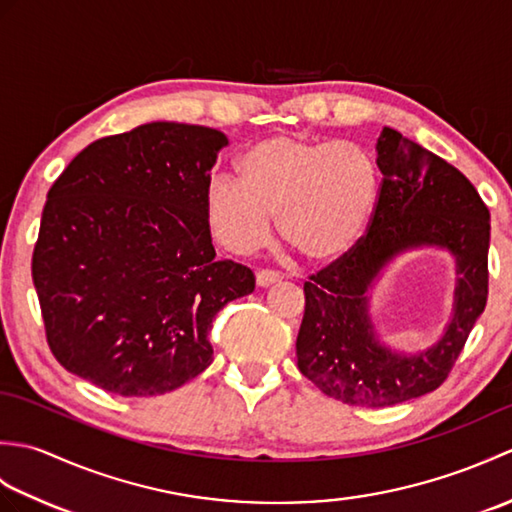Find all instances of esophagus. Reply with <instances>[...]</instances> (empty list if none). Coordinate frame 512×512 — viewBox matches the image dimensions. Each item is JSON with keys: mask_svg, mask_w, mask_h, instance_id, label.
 Wrapping results in <instances>:
<instances>
[{"mask_svg": "<svg viewBox=\"0 0 512 512\" xmlns=\"http://www.w3.org/2000/svg\"><path fill=\"white\" fill-rule=\"evenodd\" d=\"M255 279H257L259 288H268V286L277 284V281H281V275L275 273V270H257Z\"/></svg>", "mask_w": 512, "mask_h": 512, "instance_id": "1", "label": "esophagus"}]
</instances>
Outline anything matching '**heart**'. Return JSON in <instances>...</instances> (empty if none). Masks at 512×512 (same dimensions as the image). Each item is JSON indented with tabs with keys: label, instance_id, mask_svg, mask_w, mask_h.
I'll return each mask as SVG.
<instances>
[{
	"label": "heart",
	"instance_id": "heart-1",
	"mask_svg": "<svg viewBox=\"0 0 512 512\" xmlns=\"http://www.w3.org/2000/svg\"><path fill=\"white\" fill-rule=\"evenodd\" d=\"M239 180L220 176L206 191V217L235 253L268 244L279 213L284 242L323 266L358 244L378 200V167L354 140L275 134L237 158Z\"/></svg>",
	"mask_w": 512,
	"mask_h": 512
}]
</instances>
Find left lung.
I'll return each mask as SVG.
<instances>
[{"label":"left lung","instance_id":"8db88e82","mask_svg":"<svg viewBox=\"0 0 512 512\" xmlns=\"http://www.w3.org/2000/svg\"><path fill=\"white\" fill-rule=\"evenodd\" d=\"M376 154L383 182L369 231L350 253L303 284L306 312L297 336L301 374L323 394L354 407H389L438 389L488 297L491 215L473 184L391 127L380 132ZM418 247L447 249L459 281L441 339L407 355L377 339L368 292L396 256Z\"/></svg>","mask_w":512,"mask_h":512}]
</instances>
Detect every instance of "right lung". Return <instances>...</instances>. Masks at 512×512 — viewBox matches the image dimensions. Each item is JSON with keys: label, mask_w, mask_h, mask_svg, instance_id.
Returning <instances> with one entry per match:
<instances>
[{"label": "right lung", "mask_w": 512, "mask_h": 512, "mask_svg": "<svg viewBox=\"0 0 512 512\" xmlns=\"http://www.w3.org/2000/svg\"><path fill=\"white\" fill-rule=\"evenodd\" d=\"M228 138L156 121L94 140L48 191L32 281L54 358L118 396H158L213 361L209 332L253 270L215 259L206 191Z\"/></svg>", "instance_id": "right-lung-1"}]
</instances>
